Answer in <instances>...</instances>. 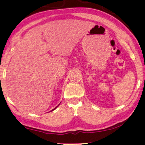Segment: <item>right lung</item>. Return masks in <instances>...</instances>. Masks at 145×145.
Instances as JSON below:
<instances>
[{
	"instance_id": "right-lung-1",
	"label": "right lung",
	"mask_w": 145,
	"mask_h": 145,
	"mask_svg": "<svg viewBox=\"0 0 145 145\" xmlns=\"http://www.w3.org/2000/svg\"><path fill=\"white\" fill-rule=\"evenodd\" d=\"M59 105H60V104H59ZM59 105H58V106H57V107H55V108H54V109H53V110H52V111H53V110H55V109H56V108H57V107H58V106H59Z\"/></svg>"
}]
</instances>
